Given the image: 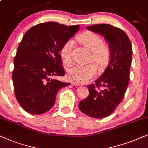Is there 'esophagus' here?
Segmentation results:
<instances>
[{
    "label": "esophagus",
    "instance_id": "34e87169",
    "mask_svg": "<svg viewBox=\"0 0 148 148\" xmlns=\"http://www.w3.org/2000/svg\"><path fill=\"white\" fill-rule=\"evenodd\" d=\"M72 84H73V85H74V86H80L79 84L76 83V82H72Z\"/></svg>",
    "mask_w": 148,
    "mask_h": 148
}]
</instances>
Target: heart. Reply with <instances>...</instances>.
<instances>
[{
    "label": "heart",
    "instance_id": "b5f03b06",
    "mask_svg": "<svg viewBox=\"0 0 148 148\" xmlns=\"http://www.w3.org/2000/svg\"><path fill=\"white\" fill-rule=\"evenodd\" d=\"M78 41L91 51L89 62H93L98 68H103L109 62L111 57V49L106 43L102 42L99 35L93 32L85 31L77 37ZM74 42L68 40L62 45L60 51V57L65 64L72 62V51ZM93 64L88 65H75L69 68L67 76L76 83H85L93 78L97 74V68Z\"/></svg>",
    "mask_w": 148,
    "mask_h": 148
}]
</instances>
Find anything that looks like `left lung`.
I'll use <instances>...</instances> for the list:
<instances>
[{
	"label": "left lung",
	"instance_id": "left-lung-1",
	"mask_svg": "<svg viewBox=\"0 0 148 148\" xmlns=\"http://www.w3.org/2000/svg\"><path fill=\"white\" fill-rule=\"evenodd\" d=\"M86 28L103 36L111 49L105 72L95 84L87 86L89 95L79 103V109L88 116L103 119L112 114L121 103L129 82L132 45L123 29L101 23Z\"/></svg>",
	"mask_w": 148,
	"mask_h": 148
}]
</instances>
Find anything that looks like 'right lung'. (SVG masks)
Instances as JSON below:
<instances>
[{"label":"right lung","mask_w":148,"mask_h":148,"mask_svg":"<svg viewBox=\"0 0 148 148\" xmlns=\"http://www.w3.org/2000/svg\"><path fill=\"white\" fill-rule=\"evenodd\" d=\"M79 27L49 21L32 27L23 35L14 58L12 78L15 97L25 112H48L59 90L70 84L51 77L66 74L60 49Z\"/></svg>","instance_id":"right-lung-1"}]
</instances>
